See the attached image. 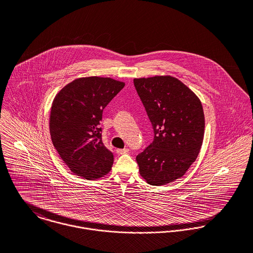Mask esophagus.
I'll list each match as a JSON object with an SVG mask.
<instances>
[{
    "mask_svg": "<svg viewBox=\"0 0 253 253\" xmlns=\"http://www.w3.org/2000/svg\"><path fill=\"white\" fill-rule=\"evenodd\" d=\"M118 155H123V154H127L129 153V149L128 148H125V149H117L116 150Z\"/></svg>",
    "mask_w": 253,
    "mask_h": 253,
    "instance_id": "34e87169",
    "label": "esophagus"
}]
</instances>
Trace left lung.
Wrapping results in <instances>:
<instances>
[{"label":"left lung","instance_id":"8db88e82","mask_svg":"<svg viewBox=\"0 0 253 253\" xmlns=\"http://www.w3.org/2000/svg\"><path fill=\"white\" fill-rule=\"evenodd\" d=\"M151 122L154 139L136 162L140 174L154 186L182 177L203 144L205 115L197 95L176 78L156 76L133 80Z\"/></svg>","mask_w":253,"mask_h":253}]
</instances>
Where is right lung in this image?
Wrapping results in <instances>:
<instances>
[{
    "mask_svg": "<svg viewBox=\"0 0 253 253\" xmlns=\"http://www.w3.org/2000/svg\"><path fill=\"white\" fill-rule=\"evenodd\" d=\"M124 86V83L110 78H82L55 96L49 117L51 140L77 175L92 180L110 171L114 157L103 144L99 125L103 110Z\"/></svg>",
    "mask_w": 253,
    "mask_h": 253,
    "instance_id": "add662e5",
    "label": "right lung"
}]
</instances>
